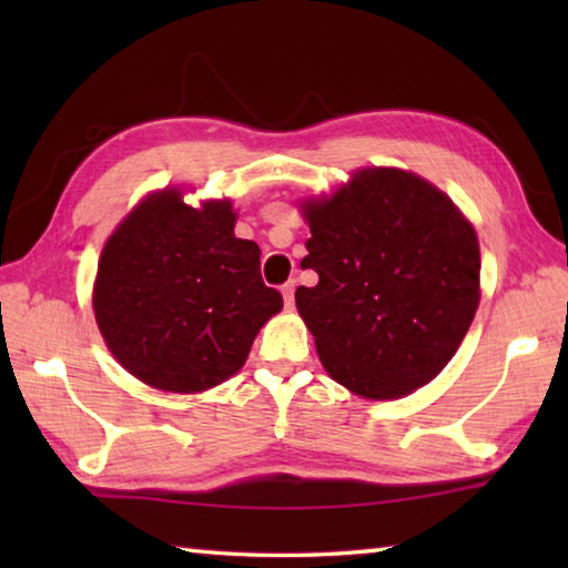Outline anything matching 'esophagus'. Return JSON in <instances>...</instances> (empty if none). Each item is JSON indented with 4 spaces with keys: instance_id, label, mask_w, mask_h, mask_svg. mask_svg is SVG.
I'll return each instance as SVG.
<instances>
[{
    "instance_id": "1",
    "label": "esophagus",
    "mask_w": 568,
    "mask_h": 568,
    "mask_svg": "<svg viewBox=\"0 0 568 568\" xmlns=\"http://www.w3.org/2000/svg\"><path fill=\"white\" fill-rule=\"evenodd\" d=\"M283 301H285L287 307L295 305V281H287V283L283 285Z\"/></svg>"
}]
</instances>
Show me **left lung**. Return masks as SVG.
Returning <instances> with one entry per match:
<instances>
[{"instance_id":"8db88e82","label":"left lung","mask_w":568,"mask_h":568,"mask_svg":"<svg viewBox=\"0 0 568 568\" xmlns=\"http://www.w3.org/2000/svg\"><path fill=\"white\" fill-rule=\"evenodd\" d=\"M295 291L325 371L365 398H400L434 381L478 307L476 230L444 192L410 172L358 170L331 200L305 203Z\"/></svg>"}]
</instances>
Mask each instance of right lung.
I'll list each match as a JSON object with an SVG mask.
<instances>
[{
    "mask_svg": "<svg viewBox=\"0 0 568 568\" xmlns=\"http://www.w3.org/2000/svg\"><path fill=\"white\" fill-rule=\"evenodd\" d=\"M233 227L227 200L195 210L162 190L108 240L94 318L134 378L172 393L213 388L243 368L257 331L283 307L261 277V247Z\"/></svg>",
    "mask_w": 568,
    "mask_h": 568,
    "instance_id": "add662e5",
    "label": "right lung"
}]
</instances>
